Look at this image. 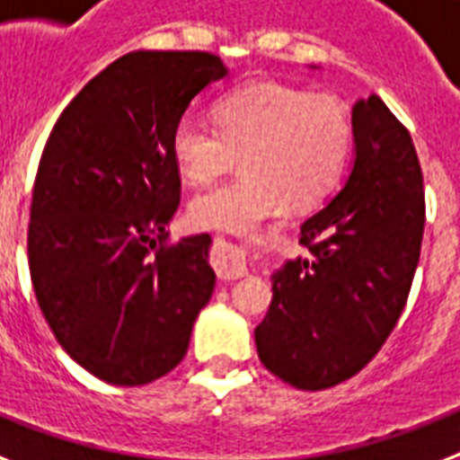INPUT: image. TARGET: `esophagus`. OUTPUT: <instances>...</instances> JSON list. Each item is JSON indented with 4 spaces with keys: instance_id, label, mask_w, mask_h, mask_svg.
<instances>
[{
    "instance_id": "obj_1",
    "label": "esophagus",
    "mask_w": 460,
    "mask_h": 460,
    "mask_svg": "<svg viewBox=\"0 0 460 460\" xmlns=\"http://www.w3.org/2000/svg\"><path fill=\"white\" fill-rule=\"evenodd\" d=\"M212 265H215L219 279H241L248 274V252L238 245L217 241L215 251H212Z\"/></svg>"
}]
</instances>
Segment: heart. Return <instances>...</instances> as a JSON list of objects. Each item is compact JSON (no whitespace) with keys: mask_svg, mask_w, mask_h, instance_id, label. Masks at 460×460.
I'll use <instances>...</instances> for the list:
<instances>
[{"mask_svg":"<svg viewBox=\"0 0 460 460\" xmlns=\"http://www.w3.org/2000/svg\"><path fill=\"white\" fill-rule=\"evenodd\" d=\"M215 121L209 128L183 117L172 133V155L190 186L212 183L243 157V176L190 202L198 229L248 234L287 205L314 209L336 190L353 147V121L339 97L284 83L234 90L215 104Z\"/></svg>","mask_w":460,"mask_h":460,"instance_id":"obj_1","label":"heart"}]
</instances>
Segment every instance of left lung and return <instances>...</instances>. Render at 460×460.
<instances>
[{
  "mask_svg": "<svg viewBox=\"0 0 460 460\" xmlns=\"http://www.w3.org/2000/svg\"><path fill=\"white\" fill-rule=\"evenodd\" d=\"M356 162L336 198L301 224L310 258L272 277L258 356L287 385L320 392L363 370L406 307L425 231L411 133L377 95L353 104Z\"/></svg>",
  "mask_w": 460,
  "mask_h": 460,
  "instance_id": "1",
  "label": "left lung"
}]
</instances>
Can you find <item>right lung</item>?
I'll return each instance as SVG.
<instances>
[{
	"instance_id": "add662e5",
	"label": "right lung",
	"mask_w": 460,
	"mask_h": 460,
	"mask_svg": "<svg viewBox=\"0 0 460 460\" xmlns=\"http://www.w3.org/2000/svg\"><path fill=\"white\" fill-rule=\"evenodd\" d=\"M226 66L209 52H131L57 119L40 157L28 265L47 324L75 363L119 386L183 360L215 291L209 236L169 241L181 200L172 133Z\"/></svg>"
}]
</instances>
